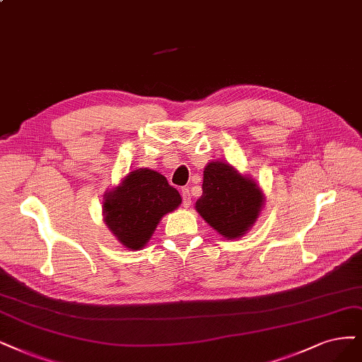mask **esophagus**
Instances as JSON below:
<instances>
[{
	"label": "esophagus",
	"mask_w": 362,
	"mask_h": 362,
	"mask_svg": "<svg viewBox=\"0 0 362 362\" xmlns=\"http://www.w3.org/2000/svg\"><path fill=\"white\" fill-rule=\"evenodd\" d=\"M182 197H183V207L188 209L191 206V203H192V197H191L189 188L182 189Z\"/></svg>",
	"instance_id": "34e87169"
}]
</instances>
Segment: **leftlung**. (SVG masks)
<instances>
[{
  "label": "left lung",
  "mask_w": 362,
  "mask_h": 362,
  "mask_svg": "<svg viewBox=\"0 0 362 362\" xmlns=\"http://www.w3.org/2000/svg\"><path fill=\"white\" fill-rule=\"evenodd\" d=\"M202 188L195 210L226 240H238L250 231L264 209L261 186L223 160L206 165Z\"/></svg>",
  "instance_id": "1"
}]
</instances>
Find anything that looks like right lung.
<instances>
[{
  "mask_svg": "<svg viewBox=\"0 0 362 362\" xmlns=\"http://www.w3.org/2000/svg\"><path fill=\"white\" fill-rule=\"evenodd\" d=\"M182 204L179 191L163 174L151 168L129 171L117 186L107 189L103 218L117 242L141 250L152 238L159 221Z\"/></svg>",
  "mask_w": 362,
  "mask_h": 362,
  "instance_id": "obj_1",
  "label": "right lung"
}]
</instances>
